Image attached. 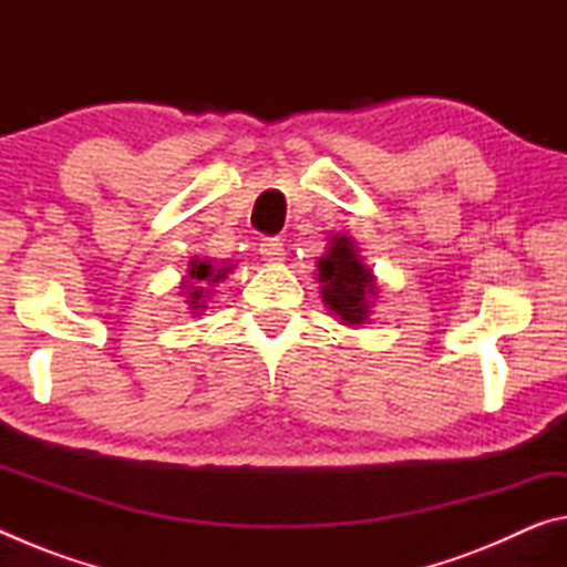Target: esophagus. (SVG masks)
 <instances>
[{"mask_svg": "<svg viewBox=\"0 0 567 567\" xmlns=\"http://www.w3.org/2000/svg\"><path fill=\"white\" fill-rule=\"evenodd\" d=\"M260 255L265 257V260H270V262L282 260V255H285L282 239L280 237H265L262 243H260Z\"/></svg>", "mask_w": 567, "mask_h": 567, "instance_id": "1", "label": "esophagus"}]
</instances>
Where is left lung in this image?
Wrapping results in <instances>:
<instances>
[{"mask_svg":"<svg viewBox=\"0 0 567 567\" xmlns=\"http://www.w3.org/2000/svg\"><path fill=\"white\" fill-rule=\"evenodd\" d=\"M320 297L330 315L344 328L370 324L372 307L380 297L378 277L362 262L360 247L350 235H332L318 260Z\"/></svg>","mask_w":567,"mask_h":567,"instance_id":"1","label":"left lung"}]
</instances>
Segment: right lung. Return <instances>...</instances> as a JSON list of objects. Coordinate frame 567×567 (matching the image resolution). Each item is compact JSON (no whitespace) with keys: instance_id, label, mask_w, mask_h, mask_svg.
<instances>
[{"instance_id":"right-lung-1","label":"right lung","mask_w":567,"mask_h":567,"mask_svg":"<svg viewBox=\"0 0 567 567\" xmlns=\"http://www.w3.org/2000/svg\"><path fill=\"white\" fill-rule=\"evenodd\" d=\"M233 262H215L207 257H192L187 265V275L179 282V295L187 297L189 315H203L207 310V300L215 295V287L227 280V275L235 270Z\"/></svg>"}]
</instances>
